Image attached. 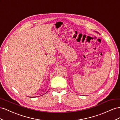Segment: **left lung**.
<instances>
[{
  "label": "left lung",
  "mask_w": 120,
  "mask_h": 120,
  "mask_svg": "<svg viewBox=\"0 0 120 120\" xmlns=\"http://www.w3.org/2000/svg\"><path fill=\"white\" fill-rule=\"evenodd\" d=\"M97 33H98V32H97Z\"/></svg>",
  "instance_id": "8db88e82"
}]
</instances>
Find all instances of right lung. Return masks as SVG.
Wrapping results in <instances>:
<instances>
[{
  "label": "right lung",
  "mask_w": 120,
  "mask_h": 120,
  "mask_svg": "<svg viewBox=\"0 0 120 120\" xmlns=\"http://www.w3.org/2000/svg\"><path fill=\"white\" fill-rule=\"evenodd\" d=\"M30 98H32V97H30Z\"/></svg>",
  "instance_id": "1"
}]
</instances>
